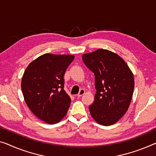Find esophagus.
Returning a JSON list of instances; mask_svg holds the SVG:
<instances>
[{
  "mask_svg": "<svg viewBox=\"0 0 156 156\" xmlns=\"http://www.w3.org/2000/svg\"><path fill=\"white\" fill-rule=\"evenodd\" d=\"M85 90L84 89H81L80 91H79V92H78V97H81V96H82V95H83V94H85Z\"/></svg>",
  "mask_w": 156,
  "mask_h": 156,
  "instance_id": "obj_1",
  "label": "esophagus"
}]
</instances>
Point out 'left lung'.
I'll return each instance as SVG.
<instances>
[{"instance_id": "8db88e82", "label": "left lung", "mask_w": 156, "mask_h": 156, "mask_svg": "<svg viewBox=\"0 0 156 156\" xmlns=\"http://www.w3.org/2000/svg\"><path fill=\"white\" fill-rule=\"evenodd\" d=\"M83 61L94 74L97 92L89 106L92 118L104 126L115 124L125 114L134 87L133 73L116 53L97 49L83 54Z\"/></svg>"}]
</instances>
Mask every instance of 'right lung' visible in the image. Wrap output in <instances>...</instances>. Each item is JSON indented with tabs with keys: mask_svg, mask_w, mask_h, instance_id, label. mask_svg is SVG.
Segmentation results:
<instances>
[{
	"mask_svg": "<svg viewBox=\"0 0 156 156\" xmlns=\"http://www.w3.org/2000/svg\"><path fill=\"white\" fill-rule=\"evenodd\" d=\"M75 56L46 53L29 64L22 78L24 101L31 112L48 124L66 115L71 98L64 90V76Z\"/></svg>",
	"mask_w": 156,
	"mask_h": 156,
	"instance_id": "right-lung-1",
	"label": "right lung"
}]
</instances>
